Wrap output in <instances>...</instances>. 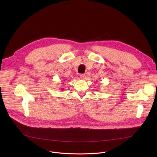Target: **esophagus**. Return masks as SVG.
Segmentation results:
<instances>
[{
    "mask_svg": "<svg viewBox=\"0 0 157 157\" xmlns=\"http://www.w3.org/2000/svg\"><path fill=\"white\" fill-rule=\"evenodd\" d=\"M80 78L82 79H86V75L84 74H80Z\"/></svg>",
    "mask_w": 157,
    "mask_h": 157,
    "instance_id": "obj_1",
    "label": "esophagus"
}]
</instances>
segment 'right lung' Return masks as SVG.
Here are the masks:
<instances>
[{
  "label": "right lung",
  "mask_w": 157,
  "mask_h": 157,
  "mask_svg": "<svg viewBox=\"0 0 157 157\" xmlns=\"http://www.w3.org/2000/svg\"><path fill=\"white\" fill-rule=\"evenodd\" d=\"M62 90H63V89H62Z\"/></svg>",
  "instance_id": "add662e5"
}]
</instances>
